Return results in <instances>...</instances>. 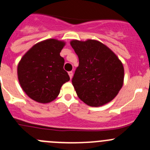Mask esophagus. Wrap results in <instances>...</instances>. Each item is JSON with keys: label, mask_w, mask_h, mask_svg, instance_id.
<instances>
[{"label": "esophagus", "mask_w": 150, "mask_h": 150, "mask_svg": "<svg viewBox=\"0 0 150 150\" xmlns=\"http://www.w3.org/2000/svg\"><path fill=\"white\" fill-rule=\"evenodd\" d=\"M69 75L70 78H72V75H73V72L71 71V72H69Z\"/></svg>", "instance_id": "esophagus-1"}]
</instances>
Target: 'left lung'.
<instances>
[{
	"label": "left lung",
	"instance_id": "8db88e82",
	"mask_svg": "<svg viewBox=\"0 0 150 150\" xmlns=\"http://www.w3.org/2000/svg\"><path fill=\"white\" fill-rule=\"evenodd\" d=\"M70 44L79 60L72 80L79 98L92 107L114 99L124 78L123 66L115 54L96 40H73Z\"/></svg>",
	"mask_w": 150,
	"mask_h": 150
}]
</instances>
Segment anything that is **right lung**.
Masks as SVG:
<instances>
[{
  "instance_id": "1",
  "label": "right lung",
  "mask_w": 150,
  "mask_h": 150,
  "mask_svg": "<svg viewBox=\"0 0 150 150\" xmlns=\"http://www.w3.org/2000/svg\"><path fill=\"white\" fill-rule=\"evenodd\" d=\"M65 43L54 39L33 45L21 58L18 78L21 88L36 102L48 103L59 95L62 85L70 79L60 55Z\"/></svg>"
}]
</instances>
